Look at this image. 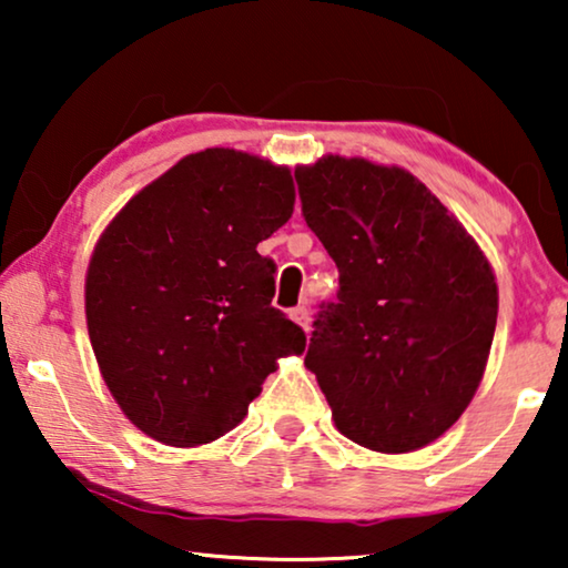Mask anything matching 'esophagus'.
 Returning a JSON list of instances; mask_svg holds the SVG:
<instances>
[{"instance_id": "1", "label": "esophagus", "mask_w": 568, "mask_h": 568, "mask_svg": "<svg viewBox=\"0 0 568 568\" xmlns=\"http://www.w3.org/2000/svg\"><path fill=\"white\" fill-rule=\"evenodd\" d=\"M292 321L300 323L305 331H310V310H307L305 305L294 307V310H292Z\"/></svg>"}]
</instances>
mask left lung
I'll return each instance as SVG.
<instances>
[{
  "label": "left lung",
  "mask_w": 568,
  "mask_h": 568,
  "mask_svg": "<svg viewBox=\"0 0 568 568\" xmlns=\"http://www.w3.org/2000/svg\"><path fill=\"white\" fill-rule=\"evenodd\" d=\"M294 178L338 268L305 354L338 432L377 453L429 445L484 377L499 310L491 266L406 170L328 154Z\"/></svg>",
  "instance_id": "obj_1"
}]
</instances>
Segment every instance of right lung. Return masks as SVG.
<instances>
[{"label":"right lung","mask_w":568,"mask_h":568,"mask_svg":"<svg viewBox=\"0 0 568 568\" xmlns=\"http://www.w3.org/2000/svg\"><path fill=\"white\" fill-rule=\"evenodd\" d=\"M292 209L290 170L204 150L108 224L84 282L90 344L108 390L152 439H220L278 356L305 352V331L271 305L276 263L258 253Z\"/></svg>","instance_id":"obj_1"}]
</instances>
